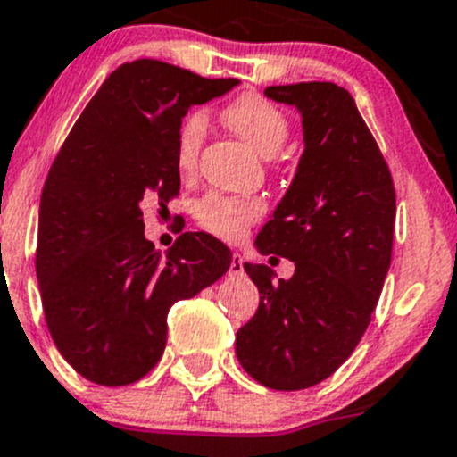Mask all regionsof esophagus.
I'll use <instances>...</instances> for the list:
<instances>
[{
	"label": "esophagus",
	"instance_id": "esophagus-1",
	"mask_svg": "<svg viewBox=\"0 0 457 457\" xmlns=\"http://www.w3.org/2000/svg\"><path fill=\"white\" fill-rule=\"evenodd\" d=\"M229 274H232V277H238V274H243V256L237 254V252H234L232 261H229Z\"/></svg>",
	"mask_w": 457,
	"mask_h": 457
}]
</instances>
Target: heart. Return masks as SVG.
<instances>
[{"label": "heart", "instance_id": "1", "mask_svg": "<svg viewBox=\"0 0 457 457\" xmlns=\"http://www.w3.org/2000/svg\"><path fill=\"white\" fill-rule=\"evenodd\" d=\"M223 118L243 140L252 145L261 156H274L287 138V118L277 104L256 93H243L223 109ZM207 118L203 111H192L183 118L176 134V165L183 174H192L198 165ZM263 212V203L256 198H237L225 194H207L196 207V219L214 237H243Z\"/></svg>", "mask_w": 457, "mask_h": 457}]
</instances>
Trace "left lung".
<instances>
[{"instance_id":"obj_1","label":"left lung","mask_w":457,"mask_h":457,"mask_svg":"<svg viewBox=\"0 0 457 457\" xmlns=\"http://www.w3.org/2000/svg\"><path fill=\"white\" fill-rule=\"evenodd\" d=\"M303 118V154L290 189L256 237L261 254L295 261L292 278L245 263L259 310L237 332L245 373L274 391L323 382L353 355L391 268L393 176L344 87H268Z\"/></svg>"}]
</instances>
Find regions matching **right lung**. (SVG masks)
I'll return each instance as SVG.
<instances>
[{"instance_id": "add662e5", "label": "right lung", "mask_w": 457, "mask_h": 457, "mask_svg": "<svg viewBox=\"0 0 457 457\" xmlns=\"http://www.w3.org/2000/svg\"><path fill=\"white\" fill-rule=\"evenodd\" d=\"M238 79H210L161 60L118 66L84 106L39 198L35 272L57 351L88 382L127 386L162 357L167 312L229 270L232 252L185 232L161 254L143 205L180 192L176 134L189 106Z\"/></svg>"}]
</instances>
